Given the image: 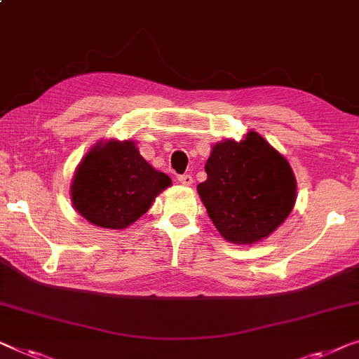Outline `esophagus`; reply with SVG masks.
Instances as JSON below:
<instances>
[{"label":"esophagus","instance_id":"34e87169","mask_svg":"<svg viewBox=\"0 0 359 359\" xmlns=\"http://www.w3.org/2000/svg\"><path fill=\"white\" fill-rule=\"evenodd\" d=\"M178 181H180L181 184H184V186H191L192 181H194V180H192L191 175H180L178 176Z\"/></svg>","mask_w":359,"mask_h":359}]
</instances>
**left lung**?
Returning <instances> with one entry per match:
<instances>
[{
    "label": "left lung",
    "mask_w": 359,
    "mask_h": 359,
    "mask_svg": "<svg viewBox=\"0 0 359 359\" xmlns=\"http://www.w3.org/2000/svg\"><path fill=\"white\" fill-rule=\"evenodd\" d=\"M207 180L197 186L218 233L235 244L267 238L293 210L296 180L288 160L261 134L218 142L205 163Z\"/></svg>",
    "instance_id": "8db88e82"
}]
</instances>
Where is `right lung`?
I'll return each mask as SVG.
<instances>
[{
  "instance_id": "1",
  "label": "right lung",
  "mask_w": 359,
  "mask_h": 359,
  "mask_svg": "<svg viewBox=\"0 0 359 359\" xmlns=\"http://www.w3.org/2000/svg\"><path fill=\"white\" fill-rule=\"evenodd\" d=\"M170 176L147 163L133 141L98 142L82 158L71 184L74 209L97 226L121 230L142 217Z\"/></svg>"
}]
</instances>
